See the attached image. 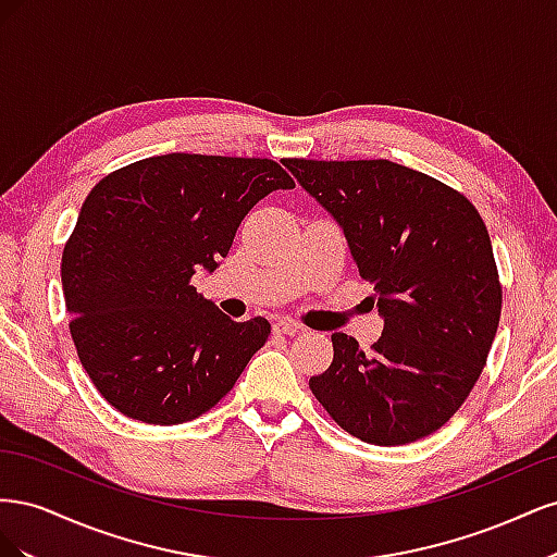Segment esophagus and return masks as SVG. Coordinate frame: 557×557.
<instances>
[{
	"label": "esophagus",
	"mask_w": 557,
	"mask_h": 557,
	"mask_svg": "<svg viewBox=\"0 0 557 557\" xmlns=\"http://www.w3.org/2000/svg\"><path fill=\"white\" fill-rule=\"evenodd\" d=\"M274 332L276 334H285V336H295L297 332H301V325L295 323V320H288V318H281L274 323Z\"/></svg>",
	"instance_id": "esophagus-1"
}]
</instances>
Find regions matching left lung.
I'll return each instance as SVG.
<instances>
[{
    "label": "left lung",
    "instance_id": "1",
    "mask_svg": "<svg viewBox=\"0 0 557 557\" xmlns=\"http://www.w3.org/2000/svg\"><path fill=\"white\" fill-rule=\"evenodd\" d=\"M283 164L344 230L383 318L369 352L332 334L334 360L311 376V393L367 444L423 440L462 407L499 325L502 288L479 211L442 181L391 160Z\"/></svg>",
    "mask_w": 557,
    "mask_h": 557
}]
</instances>
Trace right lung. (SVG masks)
<instances>
[{
  "mask_svg": "<svg viewBox=\"0 0 557 557\" xmlns=\"http://www.w3.org/2000/svg\"><path fill=\"white\" fill-rule=\"evenodd\" d=\"M295 181L274 160L170 153L86 197L62 252L78 360L113 409L148 425L207 413L264 346L267 318H227L190 283L227 256L262 197Z\"/></svg>",
  "mask_w": 557,
  "mask_h": 557,
  "instance_id": "add662e5",
  "label": "right lung"
}]
</instances>
